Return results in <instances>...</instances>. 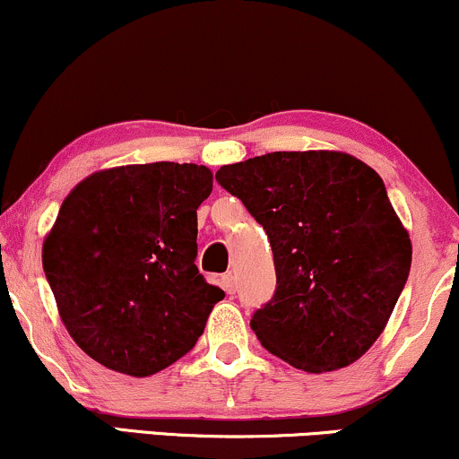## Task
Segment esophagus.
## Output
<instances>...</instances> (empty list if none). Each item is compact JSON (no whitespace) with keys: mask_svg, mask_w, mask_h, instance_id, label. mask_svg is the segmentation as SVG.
I'll return each instance as SVG.
<instances>
[{"mask_svg":"<svg viewBox=\"0 0 459 459\" xmlns=\"http://www.w3.org/2000/svg\"><path fill=\"white\" fill-rule=\"evenodd\" d=\"M220 282H222V289L229 293V296H233V293L237 291V281H235L233 273H222Z\"/></svg>","mask_w":459,"mask_h":459,"instance_id":"1","label":"esophagus"}]
</instances>
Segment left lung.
<instances>
[{"label":"left lung","instance_id":"obj_1","mask_svg":"<svg viewBox=\"0 0 459 459\" xmlns=\"http://www.w3.org/2000/svg\"><path fill=\"white\" fill-rule=\"evenodd\" d=\"M215 178L270 237L276 293L250 319L261 345L308 373L356 362L386 328L412 263L380 175L341 151H278Z\"/></svg>","mask_w":459,"mask_h":459}]
</instances>
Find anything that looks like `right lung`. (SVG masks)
Here are the masks:
<instances>
[{
	"instance_id": "obj_1",
	"label": "right lung",
	"mask_w": 459,
	"mask_h": 459,
	"mask_svg": "<svg viewBox=\"0 0 459 459\" xmlns=\"http://www.w3.org/2000/svg\"><path fill=\"white\" fill-rule=\"evenodd\" d=\"M213 175L196 163L92 172L43 241L45 276L73 341L92 360L146 377L186 356L224 291L198 273L196 209Z\"/></svg>"
}]
</instances>
